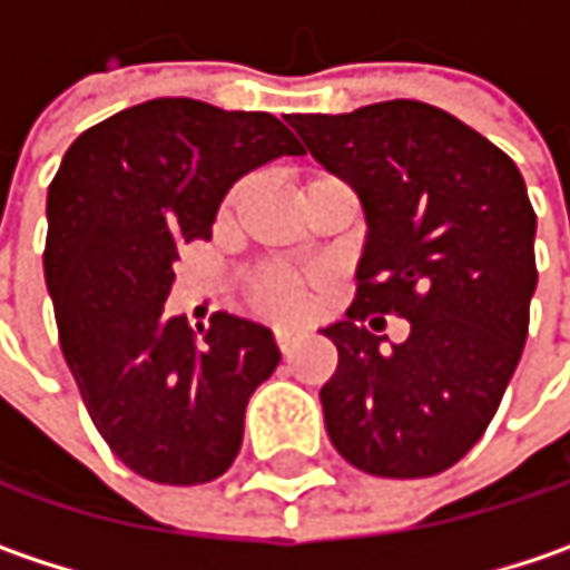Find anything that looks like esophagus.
Listing matches in <instances>:
<instances>
[{"label": "esophagus", "mask_w": 570, "mask_h": 570, "mask_svg": "<svg viewBox=\"0 0 570 570\" xmlns=\"http://www.w3.org/2000/svg\"><path fill=\"white\" fill-rule=\"evenodd\" d=\"M295 341H298V334H295L292 327H275V344H278L282 353H288V350L295 346Z\"/></svg>", "instance_id": "esophagus-1"}]
</instances>
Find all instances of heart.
<instances>
[{
	"instance_id": "1",
	"label": "heart",
	"mask_w": 570,
	"mask_h": 570,
	"mask_svg": "<svg viewBox=\"0 0 570 570\" xmlns=\"http://www.w3.org/2000/svg\"><path fill=\"white\" fill-rule=\"evenodd\" d=\"M239 200V187L229 190L224 204V214H229ZM246 302L253 311H259L265 317L275 321H295L302 317L307 307V282L298 272L278 268V265H265L259 272L249 275L246 282Z\"/></svg>"
}]
</instances>
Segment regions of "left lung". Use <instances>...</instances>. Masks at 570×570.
<instances>
[{
	"label": "left lung",
	"instance_id": "8db88e82",
	"mask_svg": "<svg viewBox=\"0 0 570 570\" xmlns=\"http://www.w3.org/2000/svg\"><path fill=\"white\" fill-rule=\"evenodd\" d=\"M288 122L366 214L356 298L324 327L337 346L321 389L327 434L373 476L454 468L493 422L529 334L539 272L525 181L507 151L419 100ZM370 313L405 316L410 337L383 347Z\"/></svg>",
	"mask_w": 570,
	"mask_h": 570
}]
</instances>
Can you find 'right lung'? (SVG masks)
<instances>
[{"mask_svg":"<svg viewBox=\"0 0 570 570\" xmlns=\"http://www.w3.org/2000/svg\"><path fill=\"white\" fill-rule=\"evenodd\" d=\"M302 151L272 112L161 97L77 136L48 187L63 360L102 441L145 480L210 483L239 454L246 402L282 360L275 337L226 311L190 331L165 298L178 249L210 236L226 190Z\"/></svg>","mask_w":570,"mask_h":570,"instance_id":"1","label":"right lung"}]
</instances>
